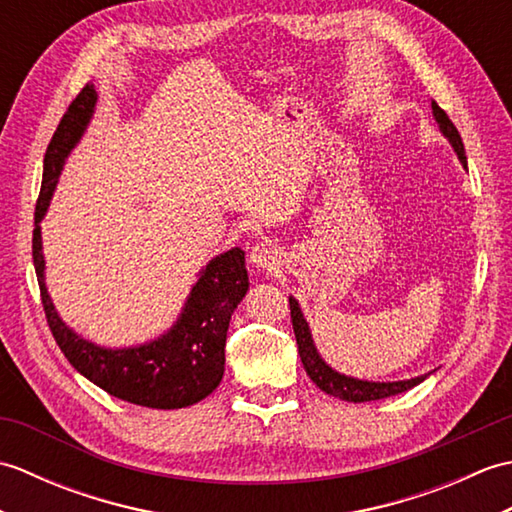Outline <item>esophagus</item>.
Here are the masks:
<instances>
[{"label":"esophagus","instance_id":"34e87169","mask_svg":"<svg viewBox=\"0 0 512 512\" xmlns=\"http://www.w3.org/2000/svg\"><path fill=\"white\" fill-rule=\"evenodd\" d=\"M250 262H253L257 268L266 270V273H273V270H277L279 262H281V255L275 244L270 242H259L253 253H250Z\"/></svg>","mask_w":512,"mask_h":512}]
</instances>
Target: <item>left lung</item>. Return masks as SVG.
Wrapping results in <instances>:
<instances>
[{"label": "left lung", "mask_w": 512, "mask_h": 512, "mask_svg": "<svg viewBox=\"0 0 512 512\" xmlns=\"http://www.w3.org/2000/svg\"><path fill=\"white\" fill-rule=\"evenodd\" d=\"M431 110H433V118H436V123L440 127V132L455 149V154H458L462 167H466V154H464V143L460 138V132L455 129L447 112H444L436 101H431ZM290 319H292V330H295V336H297L301 363H303V367H306L308 376L321 391H325V394H330L334 398H341L347 402L380 400L387 396L402 394V391L420 385L422 380L427 378V374H424V376H416L409 380H394V383H374V380H358L352 376L339 374L319 356L317 347H314V341H312L310 325L306 319H303V312H301L299 301L295 297H290Z\"/></svg>", "instance_id": "8db88e82"}]
</instances>
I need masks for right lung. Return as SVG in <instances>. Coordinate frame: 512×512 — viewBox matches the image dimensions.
I'll list each match as a JSON object with an SVG mask.
<instances>
[{"mask_svg":"<svg viewBox=\"0 0 512 512\" xmlns=\"http://www.w3.org/2000/svg\"><path fill=\"white\" fill-rule=\"evenodd\" d=\"M96 107V90L88 83L70 103L43 158V182L35 209L32 262L41 303L54 341L76 372L121 400L151 409H182L213 394L224 376V345L231 314L248 290L244 250L231 248L206 264L195 281L178 321L158 339L112 350L85 341L61 321L46 288V259L41 226L57 187L65 158L88 129Z\"/></svg>","mask_w":512,"mask_h":512,"instance_id":"right-lung-1","label":"right lung"}]
</instances>
